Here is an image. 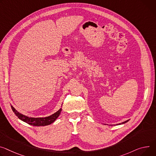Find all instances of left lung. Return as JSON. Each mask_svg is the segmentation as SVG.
<instances>
[{
	"instance_id": "obj_1",
	"label": "left lung",
	"mask_w": 156,
	"mask_h": 156,
	"mask_svg": "<svg viewBox=\"0 0 156 156\" xmlns=\"http://www.w3.org/2000/svg\"><path fill=\"white\" fill-rule=\"evenodd\" d=\"M129 121V119L127 120V121H124V122H121V123H119V124H117V125H119V124H124V123H126V122H128Z\"/></svg>"
}]
</instances>
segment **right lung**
Segmentation results:
<instances>
[{
    "instance_id": "add662e5",
    "label": "right lung",
    "mask_w": 156,
    "mask_h": 156,
    "mask_svg": "<svg viewBox=\"0 0 156 156\" xmlns=\"http://www.w3.org/2000/svg\"><path fill=\"white\" fill-rule=\"evenodd\" d=\"M11 108L13 112L15 113L16 115L22 121L29 124L32 126H48L53 123L58 117L60 116L61 111H62V108L56 112H55L54 114L47 116V117H41V118H32L27 116L25 115H23L19 112H18L15 108H14L11 105Z\"/></svg>"
}]
</instances>
